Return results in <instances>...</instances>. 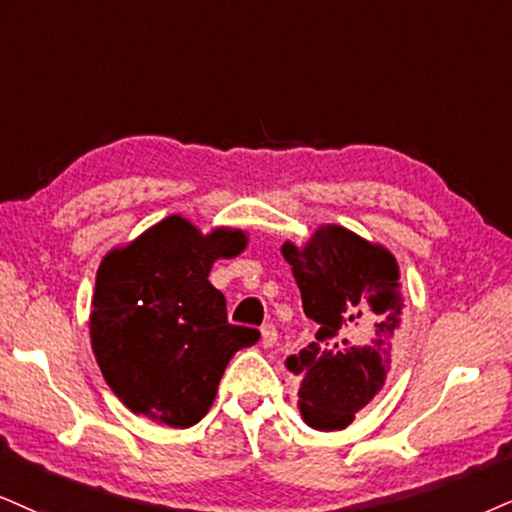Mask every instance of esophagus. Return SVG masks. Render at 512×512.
I'll return each instance as SVG.
<instances>
[{"label":"esophagus","mask_w":512,"mask_h":512,"mask_svg":"<svg viewBox=\"0 0 512 512\" xmlns=\"http://www.w3.org/2000/svg\"><path fill=\"white\" fill-rule=\"evenodd\" d=\"M275 342H277L275 325H263L261 327V344H263V349H273Z\"/></svg>","instance_id":"esophagus-1"}]
</instances>
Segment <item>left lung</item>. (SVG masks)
<instances>
[{
	"instance_id": "left-lung-1",
	"label": "left lung",
	"mask_w": 512,
	"mask_h": 512,
	"mask_svg": "<svg viewBox=\"0 0 512 512\" xmlns=\"http://www.w3.org/2000/svg\"><path fill=\"white\" fill-rule=\"evenodd\" d=\"M315 342L285 365L301 377L308 427L344 430L380 394L401 330V273L394 254L342 225H320L304 246L282 244Z\"/></svg>"
}]
</instances>
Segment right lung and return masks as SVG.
Wrapping results in <instances>:
<instances>
[{
    "label": "right lung",
    "mask_w": 512,
    "mask_h": 512,
    "mask_svg": "<svg viewBox=\"0 0 512 512\" xmlns=\"http://www.w3.org/2000/svg\"><path fill=\"white\" fill-rule=\"evenodd\" d=\"M246 235L216 227L201 235L168 216L104 256L92 296V351L106 384L128 406L168 427H192L218 382L258 330L227 323L225 296L208 282L218 258L246 249Z\"/></svg>",
    "instance_id": "1"
}]
</instances>
